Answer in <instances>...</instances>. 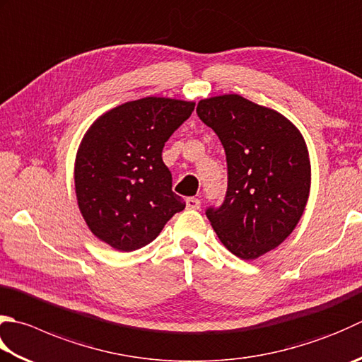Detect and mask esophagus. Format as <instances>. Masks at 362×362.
<instances>
[{"label":"esophagus","mask_w":362,"mask_h":362,"mask_svg":"<svg viewBox=\"0 0 362 362\" xmlns=\"http://www.w3.org/2000/svg\"><path fill=\"white\" fill-rule=\"evenodd\" d=\"M187 209L189 210H197L201 207V201L196 199V197H187Z\"/></svg>","instance_id":"34e87169"}]
</instances>
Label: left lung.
I'll list each match as a JSON object with an SVG mask.
<instances>
[{
	"label": "left lung",
	"mask_w": 362,
	"mask_h": 362,
	"mask_svg": "<svg viewBox=\"0 0 362 362\" xmlns=\"http://www.w3.org/2000/svg\"><path fill=\"white\" fill-rule=\"evenodd\" d=\"M197 116L226 152L228 191L205 215L228 250L252 260L292 233L306 207L310 163L300 130L278 111L237 94L205 98Z\"/></svg>",
	"instance_id": "obj_1"
}]
</instances>
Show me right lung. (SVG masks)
<instances>
[{
  "label": "right lung",
  "mask_w": 362,
  "mask_h": 362,
  "mask_svg": "<svg viewBox=\"0 0 362 362\" xmlns=\"http://www.w3.org/2000/svg\"><path fill=\"white\" fill-rule=\"evenodd\" d=\"M193 110L194 102L146 97L106 111L90 125L76 153L75 191L97 238L117 251L139 250L185 209L161 152Z\"/></svg>",
  "instance_id": "add662e5"
}]
</instances>
